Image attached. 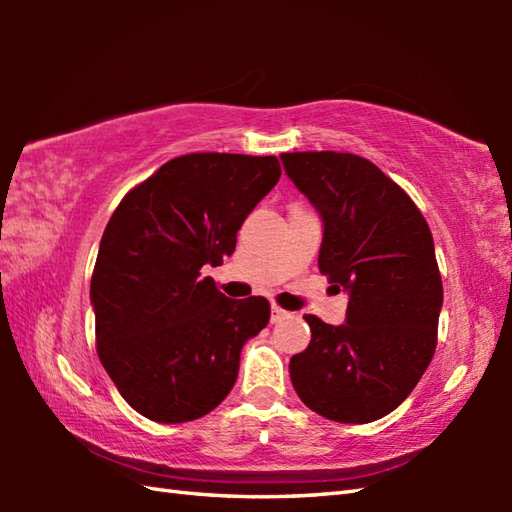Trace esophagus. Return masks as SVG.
I'll return each instance as SVG.
<instances>
[{"instance_id":"34e87169","label":"esophagus","mask_w":512,"mask_h":512,"mask_svg":"<svg viewBox=\"0 0 512 512\" xmlns=\"http://www.w3.org/2000/svg\"><path fill=\"white\" fill-rule=\"evenodd\" d=\"M289 314L284 309H280L277 305H273L271 307V323H277V320H282V318H287Z\"/></svg>"}]
</instances>
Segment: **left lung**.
Masks as SVG:
<instances>
[{
	"instance_id": "left-lung-1",
	"label": "left lung",
	"mask_w": 512,
	"mask_h": 512,
	"mask_svg": "<svg viewBox=\"0 0 512 512\" xmlns=\"http://www.w3.org/2000/svg\"><path fill=\"white\" fill-rule=\"evenodd\" d=\"M280 160L323 221L320 273L348 293L343 325L305 316L311 341L291 357V384L327 420H379L409 397L436 350L443 282L431 230L366 158L305 151Z\"/></svg>"
}]
</instances>
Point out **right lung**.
Segmentation results:
<instances>
[{
	"instance_id": "right-lung-1",
	"label": "right lung",
	"mask_w": 512,
	"mask_h": 512,
	"mask_svg": "<svg viewBox=\"0 0 512 512\" xmlns=\"http://www.w3.org/2000/svg\"><path fill=\"white\" fill-rule=\"evenodd\" d=\"M280 176L275 155H180L110 216L90 284L97 352L144 418H203L235 386L241 348L271 307L225 298L203 268L235 253L241 223Z\"/></svg>"
}]
</instances>
